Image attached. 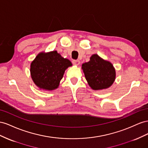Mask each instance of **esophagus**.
Here are the masks:
<instances>
[{"mask_svg": "<svg viewBox=\"0 0 148 148\" xmlns=\"http://www.w3.org/2000/svg\"><path fill=\"white\" fill-rule=\"evenodd\" d=\"M80 62H80L79 60H73V63L75 66L79 65L80 64Z\"/></svg>", "mask_w": 148, "mask_h": 148, "instance_id": "1", "label": "esophagus"}]
</instances>
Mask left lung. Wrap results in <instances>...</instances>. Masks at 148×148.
<instances>
[{"instance_id":"8db88e82","label":"left lung","mask_w":148,"mask_h":148,"mask_svg":"<svg viewBox=\"0 0 148 148\" xmlns=\"http://www.w3.org/2000/svg\"><path fill=\"white\" fill-rule=\"evenodd\" d=\"M82 69L88 84L93 90L107 88L115 80V69L112 63L97 54H93L89 61L82 64Z\"/></svg>"}]
</instances>
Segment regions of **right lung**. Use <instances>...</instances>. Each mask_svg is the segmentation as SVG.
Instances as JSON below:
<instances>
[{
  "instance_id": "add662e5",
  "label": "right lung",
  "mask_w": 148,
  "mask_h": 148,
  "mask_svg": "<svg viewBox=\"0 0 148 148\" xmlns=\"http://www.w3.org/2000/svg\"><path fill=\"white\" fill-rule=\"evenodd\" d=\"M71 66V62L62 58L56 51L42 52L31 63V76L40 89L53 90L60 85L65 70Z\"/></svg>"
}]
</instances>
